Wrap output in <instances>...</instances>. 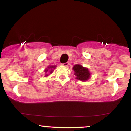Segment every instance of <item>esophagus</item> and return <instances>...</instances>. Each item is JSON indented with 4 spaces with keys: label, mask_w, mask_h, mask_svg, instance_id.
I'll list each match as a JSON object with an SVG mask.
<instances>
[{
    "label": "esophagus",
    "mask_w": 131,
    "mask_h": 131,
    "mask_svg": "<svg viewBox=\"0 0 131 131\" xmlns=\"http://www.w3.org/2000/svg\"><path fill=\"white\" fill-rule=\"evenodd\" d=\"M62 65L63 66H65V67H67V66H69V62H66V63L62 64Z\"/></svg>",
    "instance_id": "esophagus-1"
}]
</instances>
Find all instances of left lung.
Wrapping results in <instances>:
<instances>
[{
  "label": "left lung",
  "mask_w": 131,
  "mask_h": 131,
  "mask_svg": "<svg viewBox=\"0 0 131 131\" xmlns=\"http://www.w3.org/2000/svg\"><path fill=\"white\" fill-rule=\"evenodd\" d=\"M76 79L81 81H86L91 78V73L88 68L83 67L80 64H76L73 67Z\"/></svg>",
  "instance_id": "obj_1"
}]
</instances>
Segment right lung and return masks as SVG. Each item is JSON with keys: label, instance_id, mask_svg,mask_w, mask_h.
<instances>
[{"label": "right lung", "instance_id": "1", "mask_svg": "<svg viewBox=\"0 0 131 131\" xmlns=\"http://www.w3.org/2000/svg\"><path fill=\"white\" fill-rule=\"evenodd\" d=\"M56 66H48L45 69L44 72L45 73V77H47L49 76V74H51L52 73L53 71V70H54L55 68H56Z\"/></svg>", "mask_w": 131, "mask_h": 131}]
</instances>
